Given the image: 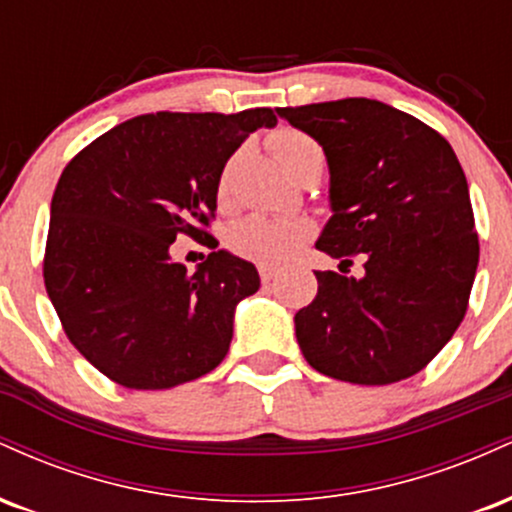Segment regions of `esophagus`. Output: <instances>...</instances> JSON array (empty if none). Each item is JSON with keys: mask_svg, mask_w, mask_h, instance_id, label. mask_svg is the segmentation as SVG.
Listing matches in <instances>:
<instances>
[{"mask_svg": "<svg viewBox=\"0 0 512 512\" xmlns=\"http://www.w3.org/2000/svg\"><path fill=\"white\" fill-rule=\"evenodd\" d=\"M276 274H279V269L272 267V264H260V279L264 281V284H269Z\"/></svg>", "mask_w": 512, "mask_h": 512, "instance_id": "34e87169", "label": "esophagus"}]
</instances>
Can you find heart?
<instances>
[{
  "label": "heart",
  "instance_id": "b5f03b06",
  "mask_svg": "<svg viewBox=\"0 0 512 512\" xmlns=\"http://www.w3.org/2000/svg\"><path fill=\"white\" fill-rule=\"evenodd\" d=\"M274 154L289 173H293L301 163L308 158L322 156L320 146H317L308 134L298 132V129H281L272 139ZM228 192V175H221L219 182V197L223 199ZM313 236V223L305 219H286V216H264L252 214L240 219L231 228V248L238 255L250 257L257 262H284L291 257L301 245Z\"/></svg>",
  "mask_w": 512,
  "mask_h": 512
}]
</instances>
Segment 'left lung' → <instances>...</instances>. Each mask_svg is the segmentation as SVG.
Here are the masks:
<instances>
[{"instance_id":"left-lung-1","label":"left lung","mask_w":512,"mask_h":512,"mask_svg":"<svg viewBox=\"0 0 512 512\" xmlns=\"http://www.w3.org/2000/svg\"><path fill=\"white\" fill-rule=\"evenodd\" d=\"M322 146L330 221L315 248L363 255V276L315 272L317 296L298 310L305 361L354 385L419 373L467 313L479 240L460 161L443 137L370 98L276 108Z\"/></svg>"}]
</instances>
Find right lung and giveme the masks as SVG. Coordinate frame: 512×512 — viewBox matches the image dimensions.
I'll return each mask as SVG.
<instances>
[{
    "instance_id": "obj_1",
    "label": "right lung",
    "mask_w": 512,
    "mask_h": 512,
    "mask_svg": "<svg viewBox=\"0 0 512 512\" xmlns=\"http://www.w3.org/2000/svg\"><path fill=\"white\" fill-rule=\"evenodd\" d=\"M274 125L269 108L139 115L62 170L45 289L69 342L117 385L168 390L228 354L238 303L260 289L255 264L216 250L190 274L170 245L209 238L223 166Z\"/></svg>"
}]
</instances>
